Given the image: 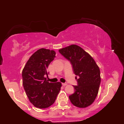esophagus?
Segmentation results:
<instances>
[{
  "instance_id": "esophagus-1",
  "label": "esophagus",
  "mask_w": 124,
  "mask_h": 124,
  "mask_svg": "<svg viewBox=\"0 0 124 124\" xmlns=\"http://www.w3.org/2000/svg\"><path fill=\"white\" fill-rule=\"evenodd\" d=\"M62 86H66V85H67V83H62Z\"/></svg>"
}]
</instances>
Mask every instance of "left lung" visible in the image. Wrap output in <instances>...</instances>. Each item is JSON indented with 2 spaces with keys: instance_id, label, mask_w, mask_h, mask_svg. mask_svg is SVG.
<instances>
[{
  "instance_id": "8db88e82",
  "label": "left lung",
  "mask_w": 124,
  "mask_h": 124,
  "mask_svg": "<svg viewBox=\"0 0 124 124\" xmlns=\"http://www.w3.org/2000/svg\"><path fill=\"white\" fill-rule=\"evenodd\" d=\"M59 52L70 61L74 73L79 77L78 86H73L75 92L69 97L70 102L79 108L90 106L97 96L100 85L99 67L87 52L77 45L63 48Z\"/></svg>"
}]
</instances>
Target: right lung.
Masks as SVG:
<instances>
[{
	"label": "right lung",
	"instance_id": "add662e5",
	"mask_svg": "<svg viewBox=\"0 0 124 124\" xmlns=\"http://www.w3.org/2000/svg\"><path fill=\"white\" fill-rule=\"evenodd\" d=\"M54 50L41 48L29 58L22 71L23 85L30 101L35 107L46 108L55 102L61 82L49 83L45 78L47 68L55 58Z\"/></svg>",
	"mask_w": 124,
	"mask_h": 124
}]
</instances>
